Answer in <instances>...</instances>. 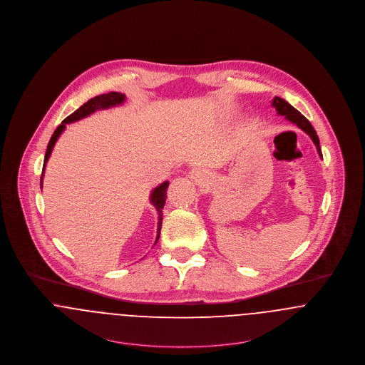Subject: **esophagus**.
I'll return each instance as SVG.
<instances>
[{
	"mask_svg": "<svg viewBox=\"0 0 365 365\" xmlns=\"http://www.w3.org/2000/svg\"><path fill=\"white\" fill-rule=\"evenodd\" d=\"M189 176L195 183H202V180H204V173L201 172V170H193Z\"/></svg>",
	"mask_w": 365,
	"mask_h": 365,
	"instance_id": "esophagus-1",
	"label": "esophagus"
}]
</instances>
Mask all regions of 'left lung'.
<instances>
[{
	"label": "left lung",
	"instance_id": "left-lung-1",
	"mask_svg": "<svg viewBox=\"0 0 365 365\" xmlns=\"http://www.w3.org/2000/svg\"><path fill=\"white\" fill-rule=\"evenodd\" d=\"M273 106L277 110V114L284 115L287 120H289L291 123H294L295 125H298L302 130H304V132L312 138V140L314 142V145H316V148H317L319 154L322 157L319 136H317L314 128L312 127V124L307 121V118L303 117L297 108H292L287 101H284L282 98H279V96H276V98L273 99Z\"/></svg>",
	"mask_w": 365,
	"mask_h": 365
}]
</instances>
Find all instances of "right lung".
<instances>
[{
    "instance_id": "right-lung-1",
    "label": "right lung",
    "mask_w": 365,
    "mask_h": 365,
    "mask_svg": "<svg viewBox=\"0 0 365 365\" xmlns=\"http://www.w3.org/2000/svg\"><path fill=\"white\" fill-rule=\"evenodd\" d=\"M125 101V95L124 93H120V92H108L105 95H99V96H95L92 99H89L86 103H84L81 108H77L73 114H70L68 117H66L65 120L62 121V124L55 129L52 138L49 139V143H48V148L45 151V158H43V173H41V189H43V171H45V165H46V161L49 160V155L53 150V146L56 143V140L59 139V136L62 135V132L65 130L66 124H70V123H76L78 120H83L88 115H91L92 113H95L96 110H105V108H114V106H120L121 103H124ZM168 185L170 182H164L161 183L160 186H157L150 195V202L154 205V208L157 210V214H158V232H157V238H155V242L158 241L160 238V232H161V223H163V208L165 205V200H167V189H168Z\"/></svg>"
}]
</instances>
